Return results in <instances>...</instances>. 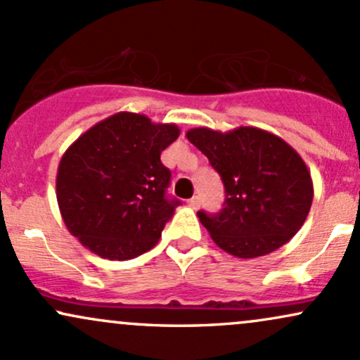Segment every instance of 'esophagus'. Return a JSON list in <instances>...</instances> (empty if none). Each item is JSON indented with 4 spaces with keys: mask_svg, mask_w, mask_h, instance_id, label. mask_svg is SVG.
I'll return each mask as SVG.
<instances>
[{
    "mask_svg": "<svg viewBox=\"0 0 360 360\" xmlns=\"http://www.w3.org/2000/svg\"><path fill=\"white\" fill-rule=\"evenodd\" d=\"M188 206H189V208H193V210L200 208V198L193 196L191 200H188Z\"/></svg>",
    "mask_w": 360,
    "mask_h": 360,
    "instance_id": "obj_1",
    "label": "esophagus"
}]
</instances>
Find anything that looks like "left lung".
Returning <instances> with one entry per match:
<instances>
[{
    "label": "left lung",
    "instance_id": "obj_1",
    "mask_svg": "<svg viewBox=\"0 0 360 360\" xmlns=\"http://www.w3.org/2000/svg\"><path fill=\"white\" fill-rule=\"evenodd\" d=\"M189 142L208 157L225 186L218 213L198 212L220 249L240 259L274 252L295 237L313 201L309 171L278 135L255 127L191 128Z\"/></svg>",
    "mask_w": 360,
    "mask_h": 360
}]
</instances>
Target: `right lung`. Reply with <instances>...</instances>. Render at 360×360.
I'll return each mask as SVG.
<instances>
[{
    "mask_svg": "<svg viewBox=\"0 0 360 360\" xmlns=\"http://www.w3.org/2000/svg\"><path fill=\"white\" fill-rule=\"evenodd\" d=\"M179 137L174 123L120 111L91 127L62 155L57 203L65 226L103 259L150 250L174 214L166 189L171 171L160 152Z\"/></svg>",
    "mask_w": 360,
    "mask_h": 360,
    "instance_id": "1",
    "label": "right lung"
}]
</instances>
